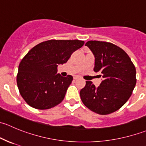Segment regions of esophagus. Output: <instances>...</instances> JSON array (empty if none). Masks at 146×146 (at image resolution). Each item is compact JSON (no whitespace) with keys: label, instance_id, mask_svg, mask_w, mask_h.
I'll return each instance as SVG.
<instances>
[{"label":"esophagus","instance_id":"1","mask_svg":"<svg viewBox=\"0 0 146 146\" xmlns=\"http://www.w3.org/2000/svg\"><path fill=\"white\" fill-rule=\"evenodd\" d=\"M79 77L78 76H75L74 77V80H77V79H78Z\"/></svg>","mask_w":146,"mask_h":146}]
</instances>
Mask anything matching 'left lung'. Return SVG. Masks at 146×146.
I'll use <instances>...</instances> for the list:
<instances>
[{
  "label": "left lung",
  "mask_w": 146,
  "mask_h": 146,
  "mask_svg": "<svg viewBox=\"0 0 146 146\" xmlns=\"http://www.w3.org/2000/svg\"><path fill=\"white\" fill-rule=\"evenodd\" d=\"M85 46L95 57L94 71L99 72L103 80L98 88L92 82L86 81L80 92L81 100L97 114H111L119 110L131 95L136 84V68L129 55L114 44L88 41Z\"/></svg>",
  "instance_id": "obj_1"
}]
</instances>
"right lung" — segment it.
Segmentation results:
<instances>
[{
    "label": "right lung",
    "instance_id": "add662e5",
    "mask_svg": "<svg viewBox=\"0 0 146 146\" xmlns=\"http://www.w3.org/2000/svg\"><path fill=\"white\" fill-rule=\"evenodd\" d=\"M84 41L51 39L31 48L22 59L17 75L19 91L30 107L48 110L63 101L73 76L57 73L58 64L68 61Z\"/></svg>",
    "mask_w": 146,
    "mask_h": 146
}]
</instances>
